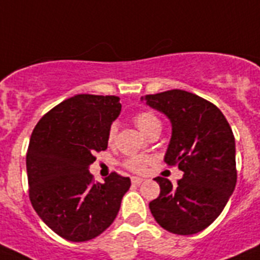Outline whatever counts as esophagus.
Listing matches in <instances>:
<instances>
[{
  "mask_svg": "<svg viewBox=\"0 0 260 260\" xmlns=\"http://www.w3.org/2000/svg\"><path fill=\"white\" fill-rule=\"evenodd\" d=\"M143 181H144V179L137 178V176H134V178H132V184L134 185H140Z\"/></svg>",
  "mask_w": 260,
  "mask_h": 260,
  "instance_id": "obj_1",
  "label": "esophagus"
}]
</instances>
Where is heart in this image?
Listing matches in <instances>:
<instances>
[{"mask_svg":"<svg viewBox=\"0 0 260 260\" xmlns=\"http://www.w3.org/2000/svg\"><path fill=\"white\" fill-rule=\"evenodd\" d=\"M135 123H136V125L139 126V129H140L143 134H147L152 126L160 124V120L157 119L152 112L144 111V112H139V113L135 116ZM115 137H116V126L112 125L108 131L109 143H112V141L115 140ZM151 161L152 159L149 157V156L137 155V156H132V157H129V159L126 160L125 167L126 168H129L131 171H134V172H141V171L145 170V167L148 166Z\"/></svg>","mask_w":260,"mask_h":260,"instance_id":"b5f03b06","label":"heart"}]
</instances>
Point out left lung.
I'll return each instance as SVG.
<instances>
[{
  "label": "left lung",
  "mask_w": 260,
  "mask_h": 260,
  "mask_svg": "<svg viewBox=\"0 0 260 260\" xmlns=\"http://www.w3.org/2000/svg\"><path fill=\"white\" fill-rule=\"evenodd\" d=\"M141 101L172 126L164 161L184 175L172 185L155 178L160 195L149 203L155 220L176 235H193L218 218L236 185L235 137L218 107L180 89L147 94Z\"/></svg>",
  "instance_id": "8db88e82"
}]
</instances>
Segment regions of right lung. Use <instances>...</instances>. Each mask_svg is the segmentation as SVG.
<instances>
[{
  "mask_svg": "<svg viewBox=\"0 0 260 260\" xmlns=\"http://www.w3.org/2000/svg\"><path fill=\"white\" fill-rule=\"evenodd\" d=\"M120 112L117 96L76 94L33 129L26 153L29 198L42 221L64 239H93L119 214L131 179L112 172L94 183L89 166L108 147V131Z\"/></svg>",
  "mask_w": 260,
  "mask_h": 260,
  "instance_id": "add662e5",
  "label": "right lung"
}]
</instances>
